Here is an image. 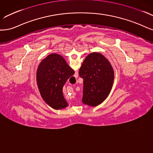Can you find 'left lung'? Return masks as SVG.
<instances>
[{"instance_id":"obj_1","label":"left lung","mask_w":153,"mask_h":153,"mask_svg":"<svg viewBox=\"0 0 153 153\" xmlns=\"http://www.w3.org/2000/svg\"><path fill=\"white\" fill-rule=\"evenodd\" d=\"M83 79L82 102L95 107L105 100L112 89L114 74L110 62L99 53H91L84 60L79 72Z\"/></svg>"}]
</instances>
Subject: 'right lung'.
<instances>
[{"label":"right lung","instance_id":"1","mask_svg":"<svg viewBox=\"0 0 153 153\" xmlns=\"http://www.w3.org/2000/svg\"><path fill=\"white\" fill-rule=\"evenodd\" d=\"M74 74V71L58 54L52 53L41 61L37 70V84L48 105L56 110L68 106L62 90L67 80Z\"/></svg>","mask_w":153,"mask_h":153}]
</instances>
